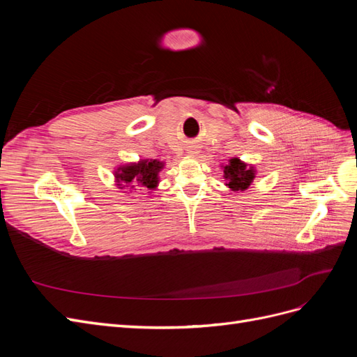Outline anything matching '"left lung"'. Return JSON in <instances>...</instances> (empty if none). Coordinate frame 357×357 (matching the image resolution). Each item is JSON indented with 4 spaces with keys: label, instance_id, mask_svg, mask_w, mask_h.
<instances>
[{
    "label": "left lung",
    "instance_id": "left-lung-1",
    "mask_svg": "<svg viewBox=\"0 0 357 357\" xmlns=\"http://www.w3.org/2000/svg\"><path fill=\"white\" fill-rule=\"evenodd\" d=\"M225 178L228 180V186L236 192V190H245L255 177L253 168H247L245 164L240 159H231L229 164L225 167Z\"/></svg>",
    "mask_w": 357,
    "mask_h": 357
}]
</instances>
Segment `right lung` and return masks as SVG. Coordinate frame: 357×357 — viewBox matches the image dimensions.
<instances>
[{"label":"right lung","instance_id":"obj_1","mask_svg":"<svg viewBox=\"0 0 357 357\" xmlns=\"http://www.w3.org/2000/svg\"><path fill=\"white\" fill-rule=\"evenodd\" d=\"M164 164L159 160H142L138 164H131L119 168L116 172L117 181L123 183H138V186H144L147 189H155L158 185V172Z\"/></svg>","mask_w":357,"mask_h":357}]
</instances>
